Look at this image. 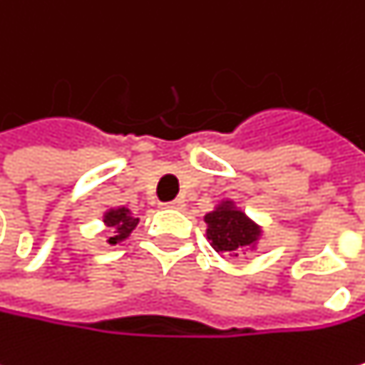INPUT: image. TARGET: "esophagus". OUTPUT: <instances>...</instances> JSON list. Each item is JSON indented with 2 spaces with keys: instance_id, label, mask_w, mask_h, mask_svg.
Listing matches in <instances>:
<instances>
[{
  "instance_id": "obj_1",
  "label": "esophagus",
  "mask_w": 365,
  "mask_h": 365,
  "mask_svg": "<svg viewBox=\"0 0 365 365\" xmlns=\"http://www.w3.org/2000/svg\"><path fill=\"white\" fill-rule=\"evenodd\" d=\"M164 207H170V210H184V201H181V199H175V201L164 203Z\"/></svg>"
}]
</instances>
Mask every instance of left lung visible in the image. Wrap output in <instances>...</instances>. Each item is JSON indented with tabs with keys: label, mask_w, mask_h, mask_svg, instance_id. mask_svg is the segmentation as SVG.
<instances>
[{
	"label": "left lung",
	"mask_w": 365,
	"mask_h": 365,
	"mask_svg": "<svg viewBox=\"0 0 365 365\" xmlns=\"http://www.w3.org/2000/svg\"><path fill=\"white\" fill-rule=\"evenodd\" d=\"M207 222V240L218 253H238L259 238V227L247 218L245 212L236 210L229 201L222 203L216 212L205 216Z\"/></svg>",
	"instance_id": "obj_1"
}]
</instances>
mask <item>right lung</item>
Listing matches in <instances>:
<instances>
[{
    "label": "right lung",
    "instance_id": "right-lung-1",
    "mask_svg": "<svg viewBox=\"0 0 365 365\" xmlns=\"http://www.w3.org/2000/svg\"><path fill=\"white\" fill-rule=\"evenodd\" d=\"M103 222L108 225V227H114L116 231H114V236L108 240L110 245H116V242H120V240H125L129 233H132V229L138 225V218H134L132 214H129V210L127 207H118V210H110L106 216H103Z\"/></svg>",
    "mask_w": 365,
    "mask_h": 365
}]
</instances>
